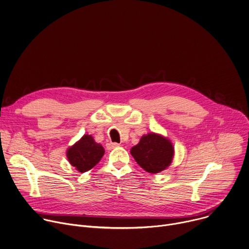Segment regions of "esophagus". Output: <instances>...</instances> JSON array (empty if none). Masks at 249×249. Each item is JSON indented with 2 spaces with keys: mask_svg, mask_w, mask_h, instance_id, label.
I'll list each match as a JSON object with an SVG mask.
<instances>
[{
  "mask_svg": "<svg viewBox=\"0 0 249 249\" xmlns=\"http://www.w3.org/2000/svg\"><path fill=\"white\" fill-rule=\"evenodd\" d=\"M117 147H119L118 143H107V144H106V148H107V150H112V149H115Z\"/></svg>",
  "mask_w": 249,
  "mask_h": 249,
  "instance_id": "esophagus-1",
  "label": "esophagus"
}]
</instances>
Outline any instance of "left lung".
Masks as SVG:
<instances>
[{
	"instance_id": "1",
	"label": "left lung",
	"mask_w": 249,
	"mask_h": 249,
	"mask_svg": "<svg viewBox=\"0 0 249 249\" xmlns=\"http://www.w3.org/2000/svg\"><path fill=\"white\" fill-rule=\"evenodd\" d=\"M173 153L170 142L155 133L142 137L139 144L131 149V155L137 163L150 173L165 169L172 160Z\"/></svg>"
}]
</instances>
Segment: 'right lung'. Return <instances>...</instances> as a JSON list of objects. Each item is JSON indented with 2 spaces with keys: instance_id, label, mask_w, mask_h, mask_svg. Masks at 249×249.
Masks as SVG:
<instances>
[{
  "instance_id": "add662e5",
  "label": "right lung",
  "mask_w": 249,
  "mask_h": 249,
  "mask_svg": "<svg viewBox=\"0 0 249 249\" xmlns=\"http://www.w3.org/2000/svg\"><path fill=\"white\" fill-rule=\"evenodd\" d=\"M103 155V147L95 143L93 138L89 135H85L67 152V158L70 163L80 172H86L91 169L99 162Z\"/></svg>"
}]
</instances>
